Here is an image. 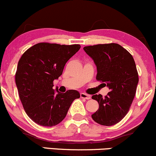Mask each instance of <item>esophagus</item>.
Masks as SVG:
<instances>
[{"label":"esophagus","mask_w":156,"mask_h":156,"mask_svg":"<svg viewBox=\"0 0 156 156\" xmlns=\"http://www.w3.org/2000/svg\"><path fill=\"white\" fill-rule=\"evenodd\" d=\"M81 98H82V99H90L91 98V96L90 95H88L87 94V93H81Z\"/></svg>","instance_id":"obj_1"}]
</instances>
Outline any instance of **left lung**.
Segmentation results:
<instances>
[{
    "label": "left lung",
    "instance_id": "left-lung-1",
    "mask_svg": "<svg viewBox=\"0 0 156 156\" xmlns=\"http://www.w3.org/2000/svg\"><path fill=\"white\" fill-rule=\"evenodd\" d=\"M83 50L96 65V80L105 83L110 90L105 97L92 96L99 105L92 118L100 125H115L128 114L135 96L138 73L133 57L117 43L85 46Z\"/></svg>",
    "mask_w": 156,
    "mask_h": 156
}]
</instances>
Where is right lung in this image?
<instances>
[{
	"instance_id": "1",
	"label": "right lung",
	"mask_w": 156,
	"mask_h": 156,
	"mask_svg": "<svg viewBox=\"0 0 156 156\" xmlns=\"http://www.w3.org/2000/svg\"><path fill=\"white\" fill-rule=\"evenodd\" d=\"M81 45L40 42L22 55L16 73V83L26 114L42 126H56L66 117L72 103L80 98L78 91L60 93L54 81L63 73L66 62Z\"/></svg>"
}]
</instances>
